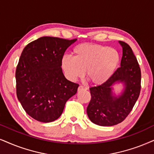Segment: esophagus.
<instances>
[{
	"instance_id": "obj_1",
	"label": "esophagus",
	"mask_w": 154,
	"mask_h": 154,
	"mask_svg": "<svg viewBox=\"0 0 154 154\" xmlns=\"http://www.w3.org/2000/svg\"><path fill=\"white\" fill-rule=\"evenodd\" d=\"M83 89H87V87H84V86H82V85H80L78 87V91H80V90H83Z\"/></svg>"
}]
</instances>
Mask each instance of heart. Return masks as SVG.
<instances>
[{"label":"heart","instance_id":"b5f03b06","mask_svg":"<svg viewBox=\"0 0 154 154\" xmlns=\"http://www.w3.org/2000/svg\"><path fill=\"white\" fill-rule=\"evenodd\" d=\"M73 57H64L62 67L72 81L86 77L93 85H102L113 77L121 63L119 52L114 48L99 44L84 43L76 46Z\"/></svg>","mask_w":154,"mask_h":154}]
</instances>
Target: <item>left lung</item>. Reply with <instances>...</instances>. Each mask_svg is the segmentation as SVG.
I'll return each mask as SVG.
<instances>
[{
    "instance_id": "obj_1",
    "label": "left lung",
    "mask_w": 154,
    "mask_h": 154,
    "mask_svg": "<svg viewBox=\"0 0 154 154\" xmlns=\"http://www.w3.org/2000/svg\"><path fill=\"white\" fill-rule=\"evenodd\" d=\"M122 47L121 66L106 83L89 88L91 100L87 108L88 117L99 126H112L121 123L129 115L141 91V69L137 57L128 44L119 41ZM123 85V90L116 95L113 86Z\"/></svg>"
}]
</instances>
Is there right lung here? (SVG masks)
Masks as SVG:
<instances>
[{"label":"right lung","mask_w":154,"mask_h":154,"mask_svg":"<svg viewBox=\"0 0 154 154\" xmlns=\"http://www.w3.org/2000/svg\"><path fill=\"white\" fill-rule=\"evenodd\" d=\"M77 39L41 37L27 45L15 72L16 93L27 114L38 122H51L61 116L65 103L79 85L65 78L64 53Z\"/></svg>","instance_id":"obj_1"}]
</instances>
